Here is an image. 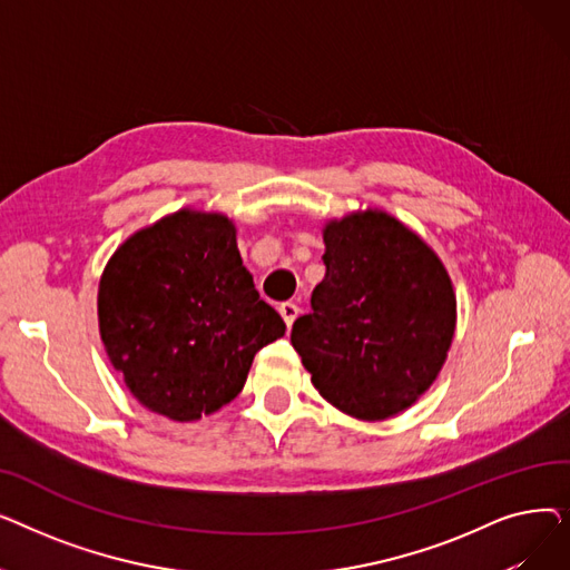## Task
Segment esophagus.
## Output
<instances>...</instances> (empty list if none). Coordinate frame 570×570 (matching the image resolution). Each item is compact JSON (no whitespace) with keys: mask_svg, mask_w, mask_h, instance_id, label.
<instances>
[{"mask_svg":"<svg viewBox=\"0 0 570 570\" xmlns=\"http://www.w3.org/2000/svg\"><path fill=\"white\" fill-rule=\"evenodd\" d=\"M279 314H282V318L286 321V325L291 327L293 321L297 318V314H301V307H297L295 303H282V305H279Z\"/></svg>","mask_w":570,"mask_h":570,"instance_id":"esophagus-1","label":"esophagus"}]
</instances>
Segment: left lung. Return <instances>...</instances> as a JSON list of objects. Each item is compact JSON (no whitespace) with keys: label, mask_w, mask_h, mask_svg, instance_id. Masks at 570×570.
Returning a JSON list of instances; mask_svg holds the SVG:
<instances>
[{"label":"left lung","mask_w":570,"mask_h":570,"mask_svg":"<svg viewBox=\"0 0 570 570\" xmlns=\"http://www.w3.org/2000/svg\"><path fill=\"white\" fill-rule=\"evenodd\" d=\"M323 243L325 277L291 344L325 402L385 421L430 391L451 351V275L421 235L379 207L327 219Z\"/></svg>","instance_id":"8db88e82"}]
</instances>
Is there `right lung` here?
<instances>
[{"label": "right lung", "mask_w": 570, "mask_h": 570, "mask_svg": "<svg viewBox=\"0 0 570 570\" xmlns=\"http://www.w3.org/2000/svg\"><path fill=\"white\" fill-rule=\"evenodd\" d=\"M99 335L129 393L175 423L219 411L245 387L254 355L286 323L261 301L222 213L183 207L108 258Z\"/></svg>", "instance_id": "right-lung-1"}]
</instances>
